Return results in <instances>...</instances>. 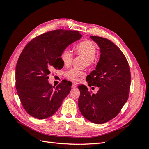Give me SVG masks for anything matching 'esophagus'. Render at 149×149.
<instances>
[{
    "mask_svg": "<svg viewBox=\"0 0 149 149\" xmlns=\"http://www.w3.org/2000/svg\"><path fill=\"white\" fill-rule=\"evenodd\" d=\"M71 87L73 88H75L77 87V85H76V84H72V86Z\"/></svg>",
    "mask_w": 149,
    "mask_h": 149,
    "instance_id": "esophagus-1",
    "label": "esophagus"
}]
</instances>
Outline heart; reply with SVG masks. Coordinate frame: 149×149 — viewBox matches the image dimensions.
<instances>
[{
	"label": "heart",
	"mask_w": 149,
	"mask_h": 149,
	"mask_svg": "<svg viewBox=\"0 0 149 149\" xmlns=\"http://www.w3.org/2000/svg\"><path fill=\"white\" fill-rule=\"evenodd\" d=\"M74 49L77 55L85 58L87 66H90L93 63L97 52V47L92 41L89 40H84L75 45ZM60 59L65 66H69L73 61V55L70 50L66 49L61 53ZM84 72L75 69H72L66 73V77L74 82L78 81L79 78L84 77Z\"/></svg>",
	"instance_id": "b5f03b06"
}]
</instances>
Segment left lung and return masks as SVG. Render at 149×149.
I'll return each instance as SVG.
<instances>
[{
	"label": "left lung",
	"mask_w": 149,
	"mask_h": 149,
	"mask_svg": "<svg viewBox=\"0 0 149 149\" xmlns=\"http://www.w3.org/2000/svg\"><path fill=\"white\" fill-rule=\"evenodd\" d=\"M90 38L100 48L101 55L86 81L99 90L91 94L85 85H79L78 107L86 119L101 124L114 118L127 102L131 77L127 60L114 43L97 36Z\"/></svg>",
	"instance_id": "8db88e82"
}]
</instances>
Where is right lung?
<instances>
[{"label": "right lung", "mask_w": 149, "mask_h": 149, "mask_svg": "<svg viewBox=\"0 0 149 149\" xmlns=\"http://www.w3.org/2000/svg\"><path fill=\"white\" fill-rule=\"evenodd\" d=\"M81 37L78 31H50L31 40L21 53L15 68L16 89L25 110L33 118L53 115L69 94L70 81L55 88L48 76L53 68H58L61 53Z\"/></svg>", "instance_id": "add662e5"}]
</instances>
